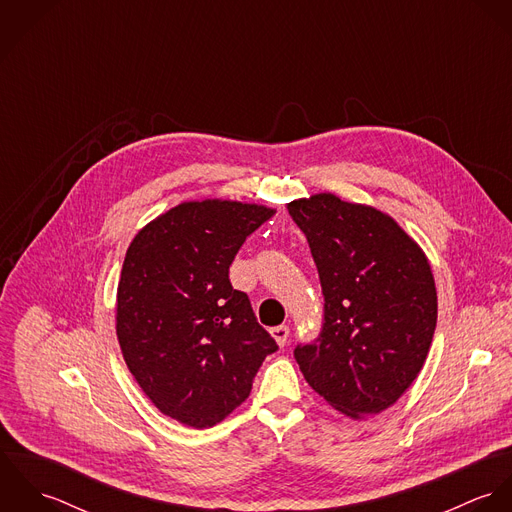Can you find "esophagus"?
Segmentation results:
<instances>
[{
	"label": "esophagus",
	"instance_id": "1",
	"mask_svg": "<svg viewBox=\"0 0 512 512\" xmlns=\"http://www.w3.org/2000/svg\"><path fill=\"white\" fill-rule=\"evenodd\" d=\"M270 335L276 339V343L280 347H284L288 343V337H290V327L288 325H278V327H272L270 329Z\"/></svg>",
	"mask_w": 512,
	"mask_h": 512
}]
</instances>
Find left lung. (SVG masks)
I'll use <instances>...</instances> for the list:
<instances>
[{
  "label": "left lung",
  "mask_w": 512,
  "mask_h": 512,
  "mask_svg": "<svg viewBox=\"0 0 512 512\" xmlns=\"http://www.w3.org/2000/svg\"><path fill=\"white\" fill-rule=\"evenodd\" d=\"M325 295L315 343L295 349L307 384L363 420L396 404L420 374L438 321L428 256L390 215L333 193L288 203Z\"/></svg>",
  "instance_id": "8db88e82"
}]
</instances>
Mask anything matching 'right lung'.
<instances>
[{
	"label": "right lung",
	"instance_id": "obj_1",
	"mask_svg": "<svg viewBox=\"0 0 512 512\" xmlns=\"http://www.w3.org/2000/svg\"><path fill=\"white\" fill-rule=\"evenodd\" d=\"M276 209L185 201L128 246L116 293V335L124 361L153 406L197 430L213 428L252 390L278 349L250 299L232 290L228 268Z\"/></svg>",
	"mask_w": 512,
	"mask_h": 512
}]
</instances>
